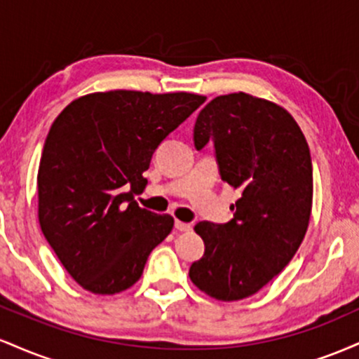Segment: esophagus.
Segmentation results:
<instances>
[{
	"label": "esophagus",
	"instance_id": "obj_1",
	"mask_svg": "<svg viewBox=\"0 0 359 359\" xmlns=\"http://www.w3.org/2000/svg\"><path fill=\"white\" fill-rule=\"evenodd\" d=\"M175 229H177V231H191L192 224H191V222L175 221Z\"/></svg>",
	"mask_w": 359,
	"mask_h": 359
}]
</instances>
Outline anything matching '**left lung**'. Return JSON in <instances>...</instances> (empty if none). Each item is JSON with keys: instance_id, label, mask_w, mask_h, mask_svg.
I'll return each mask as SVG.
<instances>
[{"instance_id": "left-lung-1", "label": "left lung", "mask_w": 359, "mask_h": 359, "mask_svg": "<svg viewBox=\"0 0 359 359\" xmlns=\"http://www.w3.org/2000/svg\"><path fill=\"white\" fill-rule=\"evenodd\" d=\"M214 145L219 175L240 191L224 224L201 221L204 255L189 269L197 288L217 300L257 294L288 265L312 209V160L295 119L245 93L214 97L194 125V147Z\"/></svg>"}]
</instances>
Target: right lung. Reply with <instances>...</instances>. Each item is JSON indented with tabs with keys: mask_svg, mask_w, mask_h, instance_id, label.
<instances>
[{
	"mask_svg": "<svg viewBox=\"0 0 359 359\" xmlns=\"http://www.w3.org/2000/svg\"><path fill=\"white\" fill-rule=\"evenodd\" d=\"M205 101L191 93H94L72 101L48 131L39 177V221L64 269L93 294L142 277L174 217L142 209L133 194L160 143Z\"/></svg>",
	"mask_w": 359,
	"mask_h": 359,
	"instance_id": "add662e5",
	"label": "right lung"
}]
</instances>
